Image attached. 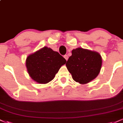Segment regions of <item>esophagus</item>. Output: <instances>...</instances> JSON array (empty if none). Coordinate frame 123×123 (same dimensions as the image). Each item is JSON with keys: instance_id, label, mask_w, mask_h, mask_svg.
Here are the masks:
<instances>
[{"instance_id": "esophagus-1", "label": "esophagus", "mask_w": 123, "mask_h": 123, "mask_svg": "<svg viewBox=\"0 0 123 123\" xmlns=\"http://www.w3.org/2000/svg\"><path fill=\"white\" fill-rule=\"evenodd\" d=\"M63 57H64L65 58V60L66 61H68V56L67 55H65L63 56Z\"/></svg>"}]
</instances>
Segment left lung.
Segmentation results:
<instances>
[{
  "label": "left lung",
  "instance_id": "left-lung-1",
  "mask_svg": "<svg viewBox=\"0 0 123 123\" xmlns=\"http://www.w3.org/2000/svg\"><path fill=\"white\" fill-rule=\"evenodd\" d=\"M102 57L96 51L83 48L72 51L66 63L73 79L80 84H87L97 77L102 66Z\"/></svg>",
  "mask_w": 123,
  "mask_h": 123
}]
</instances>
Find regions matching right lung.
<instances>
[{
  "instance_id": "obj_1",
  "label": "right lung",
  "mask_w": 123,
  "mask_h": 123,
  "mask_svg": "<svg viewBox=\"0 0 123 123\" xmlns=\"http://www.w3.org/2000/svg\"><path fill=\"white\" fill-rule=\"evenodd\" d=\"M66 61L57 51L44 47L30 54L26 60V66L31 78L40 84H46L54 78Z\"/></svg>"
}]
</instances>
